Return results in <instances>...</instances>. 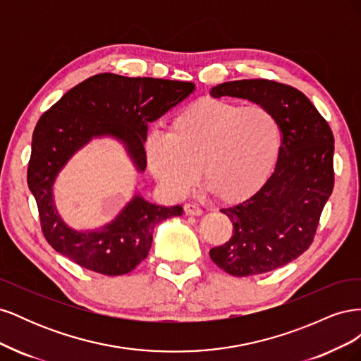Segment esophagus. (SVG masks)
Masks as SVG:
<instances>
[{
  "label": "esophagus",
  "instance_id": "esophagus-1",
  "mask_svg": "<svg viewBox=\"0 0 361 361\" xmlns=\"http://www.w3.org/2000/svg\"><path fill=\"white\" fill-rule=\"evenodd\" d=\"M183 211L187 215H194V216H199L203 214L202 207H199L197 204H192V203H187L183 206Z\"/></svg>",
  "mask_w": 361,
  "mask_h": 361
}]
</instances>
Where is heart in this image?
I'll return each instance as SVG.
<instances>
[{"label": "heart", "mask_w": 361, "mask_h": 361, "mask_svg": "<svg viewBox=\"0 0 361 361\" xmlns=\"http://www.w3.org/2000/svg\"><path fill=\"white\" fill-rule=\"evenodd\" d=\"M281 147L277 118L260 105L206 97L174 117L169 134L150 135L147 166L171 195H183L199 178L226 203L248 199L271 176Z\"/></svg>", "instance_id": "b5f03b06"}]
</instances>
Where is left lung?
Wrapping results in <instances>:
<instances>
[{
  "label": "left lung",
  "mask_w": 361,
  "mask_h": 361,
  "mask_svg": "<svg viewBox=\"0 0 361 361\" xmlns=\"http://www.w3.org/2000/svg\"><path fill=\"white\" fill-rule=\"evenodd\" d=\"M214 97H241L277 118L281 147L276 170L245 202L221 209L233 235L209 256L235 277L264 274L307 250L334 187V137L309 97L288 84L239 80L212 87Z\"/></svg>",
  "instance_id": "8db88e82"
}]
</instances>
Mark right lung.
Segmentation results:
<instances>
[{
  "label": "right lung",
  "mask_w": 361,
  "mask_h": 361,
  "mask_svg": "<svg viewBox=\"0 0 361 361\" xmlns=\"http://www.w3.org/2000/svg\"><path fill=\"white\" fill-rule=\"evenodd\" d=\"M195 89L192 82L97 73L80 82L43 113L32 133L27 182L35 195L48 244L80 267L104 276L133 271L149 255L154 227L182 215V206H158L135 194L116 220L99 231L76 232L60 218L52 185L66 162L92 138L122 141L145 171L147 123L166 114Z\"/></svg>",
  "instance_id": "obj_1"
}]
</instances>
